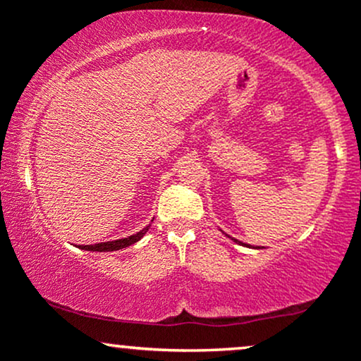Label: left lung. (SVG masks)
<instances>
[{"label":"left lung","mask_w":361,"mask_h":361,"mask_svg":"<svg viewBox=\"0 0 361 361\" xmlns=\"http://www.w3.org/2000/svg\"><path fill=\"white\" fill-rule=\"evenodd\" d=\"M234 241H235V243H238V244H243L241 241H238V239H234ZM244 246H246V244H244Z\"/></svg>","instance_id":"1"}]
</instances>
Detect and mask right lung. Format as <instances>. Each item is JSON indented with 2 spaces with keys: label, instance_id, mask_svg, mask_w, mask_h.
Listing matches in <instances>:
<instances>
[{
  "label": "right lung",
  "instance_id": "obj_1",
  "mask_svg": "<svg viewBox=\"0 0 361 361\" xmlns=\"http://www.w3.org/2000/svg\"><path fill=\"white\" fill-rule=\"evenodd\" d=\"M151 227V224H149L147 227H144L142 231H139L137 234L134 235H128V238H123V239H117V241H110V243H98V244H86V246H80L81 250H86V251H118V250H123V247L130 246V244L137 243L140 238H142L144 234L147 233V229Z\"/></svg>",
  "mask_w": 361,
  "mask_h": 361
}]
</instances>
